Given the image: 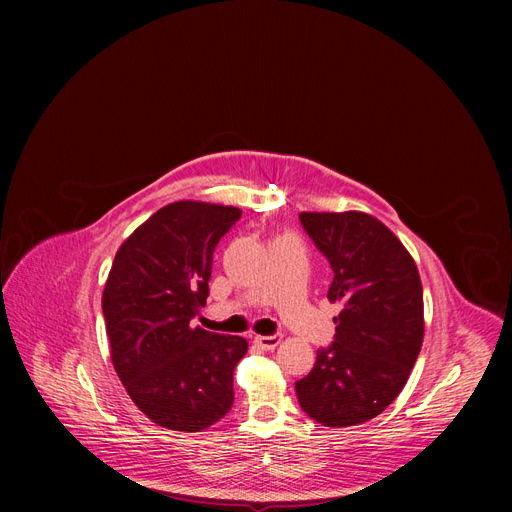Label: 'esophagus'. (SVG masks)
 Segmentation results:
<instances>
[{"label":"esophagus","mask_w":512,"mask_h":512,"mask_svg":"<svg viewBox=\"0 0 512 512\" xmlns=\"http://www.w3.org/2000/svg\"><path fill=\"white\" fill-rule=\"evenodd\" d=\"M282 340V334H272V336H255V344L259 348H263V351H274V348L280 344Z\"/></svg>","instance_id":"1"}]
</instances>
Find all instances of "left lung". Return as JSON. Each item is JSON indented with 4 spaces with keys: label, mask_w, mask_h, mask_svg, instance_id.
I'll return each instance as SVG.
<instances>
[{
    "label": "left lung",
    "mask_w": 512,
    "mask_h": 512,
    "mask_svg": "<svg viewBox=\"0 0 512 512\" xmlns=\"http://www.w3.org/2000/svg\"><path fill=\"white\" fill-rule=\"evenodd\" d=\"M299 220L332 267L334 342L319 348L294 384L301 409L328 427L380 415L405 388L423 342V288L402 242L361 211L301 213Z\"/></svg>",
    "instance_id": "obj_1"
}]
</instances>
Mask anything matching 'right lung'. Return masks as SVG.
I'll return each mask as SVG.
<instances>
[{
	"label": "right lung",
	"mask_w": 512,
	"mask_h": 512,
	"mask_svg": "<svg viewBox=\"0 0 512 512\" xmlns=\"http://www.w3.org/2000/svg\"><path fill=\"white\" fill-rule=\"evenodd\" d=\"M236 207L178 201L155 211L116 253L101 309L112 363L153 423L201 432L234 402L242 336L193 328L209 297L213 251L240 220Z\"/></svg>",
	"instance_id": "obj_1"
}]
</instances>
